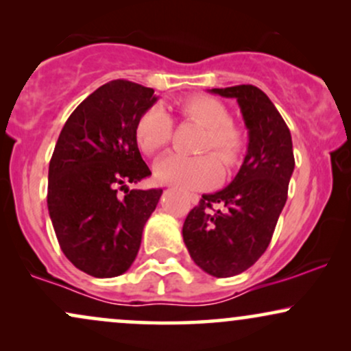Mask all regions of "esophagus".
<instances>
[{
	"label": "esophagus",
	"mask_w": 351,
	"mask_h": 351,
	"mask_svg": "<svg viewBox=\"0 0 351 351\" xmlns=\"http://www.w3.org/2000/svg\"><path fill=\"white\" fill-rule=\"evenodd\" d=\"M188 199L191 204H197V201H199V196L197 194H188Z\"/></svg>",
	"instance_id": "esophagus-1"
}]
</instances>
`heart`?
I'll list each match as a JSON object with an SVG mask.
<instances>
[{
  "mask_svg": "<svg viewBox=\"0 0 351 351\" xmlns=\"http://www.w3.org/2000/svg\"><path fill=\"white\" fill-rule=\"evenodd\" d=\"M181 112L186 119L206 129L201 152L214 150L227 167L237 163L245 141L237 125L230 122V112L221 101L210 96H191L181 101ZM173 122L170 114L162 106H152L142 114L135 125V141L138 149L154 155L168 145L171 138ZM214 155L188 157L168 154L155 163V178L160 183L181 189L210 188L221 180L222 168Z\"/></svg>",
  "mask_w": 351,
  "mask_h": 351,
  "instance_id": "obj_1",
  "label": "heart"
}]
</instances>
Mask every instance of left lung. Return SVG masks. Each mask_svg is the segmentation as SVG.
<instances>
[{
    "instance_id": "obj_1",
    "label": "left lung",
    "mask_w": 351,
    "mask_h": 351,
    "mask_svg": "<svg viewBox=\"0 0 351 351\" xmlns=\"http://www.w3.org/2000/svg\"><path fill=\"white\" fill-rule=\"evenodd\" d=\"M235 98L248 130L242 167L229 186L202 194L183 223V240L194 263L210 276L248 269L271 242L286 199L294 154L291 132L269 98L253 84L213 88Z\"/></svg>"
}]
</instances>
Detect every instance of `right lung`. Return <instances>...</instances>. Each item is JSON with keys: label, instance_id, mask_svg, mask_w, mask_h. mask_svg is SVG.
Here are the masks:
<instances>
[{"label": "right lung", "instance_id": "add662e5", "mask_svg": "<svg viewBox=\"0 0 351 351\" xmlns=\"http://www.w3.org/2000/svg\"><path fill=\"white\" fill-rule=\"evenodd\" d=\"M157 99L152 88L114 80L91 93L58 135L49 165L50 221L66 258L95 278L128 271L163 193L128 188L152 175L135 125Z\"/></svg>", "mask_w": 351, "mask_h": 351}]
</instances>
